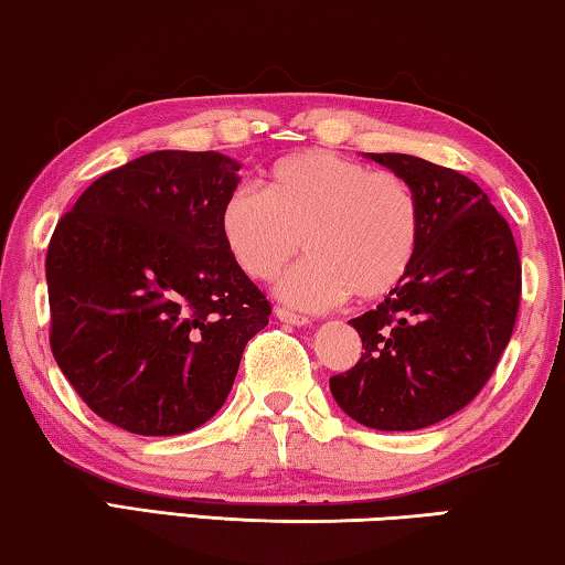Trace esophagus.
Masks as SVG:
<instances>
[{
    "instance_id": "34e87169",
    "label": "esophagus",
    "mask_w": 565,
    "mask_h": 565,
    "mask_svg": "<svg viewBox=\"0 0 565 565\" xmlns=\"http://www.w3.org/2000/svg\"><path fill=\"white\" fill-rule=\"evenodd\" d=\"M275 316H277V320L290 322V326H308L310 322L308 316H300V312H292L288 308H275Z\"/></svg>"
}]
</instances>
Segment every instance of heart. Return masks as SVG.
I'll use <instances>...</instances> for the list:
<instances>
[{"mask_svg":"<svg viewBox=\"0 0 565 565\" xmlns=\"http://www.w3.org/2000/svg\"><path fill=\"white\" fill-rule=\"evenodd\" d=\"M220 230L255 280L273 277L305 243L310 255L277 280V292L298 308L326 310L350 292L375 300L403 282L420 247L423 205L403 174L308 150L277 162L265 190L237 184Z\"/></svg>","mask_w":565,"mask_h":565,"instance_id":"b5f03b06","label":"heart"}]
</instances>
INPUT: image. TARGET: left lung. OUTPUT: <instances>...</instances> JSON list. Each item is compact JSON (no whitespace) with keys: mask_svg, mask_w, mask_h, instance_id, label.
Segmentation results:
<instances>
[{"mask_svg":"<svg viewBox=\"0 0 565 565\" xmlns=\"http://www.w3.org/2000/svg\"><path fill=\"white\" fill-rule=\"evenodd\" d=\"M403 174L423 205L418 255L375 310L350 320L363 355L330 377L350 418L418 430L483 391L513 335L521 260L511 227L473 180L413 154H367Z\"/></svg>","mask_w":565,"mask_h":565,"instance_id":"1","label":"left lung"}]
</instances>
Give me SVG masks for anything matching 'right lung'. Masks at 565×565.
<instances>
[{"label":"right lung","mask_w":565,"mask_h":565,"mask_svg":"<svg viewBox=\"0 0 565 565\" xmlns=\"http://www.w3.org/2000/svg\"><path fill=\"white\" fill-rule=\"evenodd\" d=\"M239 164L160 150L102 174L47 247L50 345L92 413L137 436L215 415L270 302L235 263L220 212Z\"/></svg>","instance_id":"right-lung-1"}]
</instances>
